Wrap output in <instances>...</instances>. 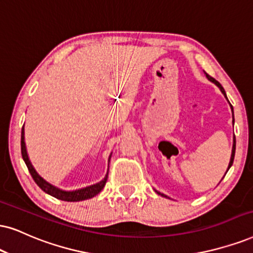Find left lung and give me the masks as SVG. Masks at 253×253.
<instances>
[{"instance_id":"left-lung-1","label":"left lung","mask_w":253,"mask_h":253,"mask_svg":"<svg viewBox=\"0 0 253 253\" xmlns=\"http://www.w3.org/2000/svg\"><path fill=\"white\" fill-rule=\"evenodd\" d=\"M204 73H206V72H204ZM206 76H207L208 81H210V82H211V83H213V84H215V85L217 86V87H218V88L220 89V92H222V93H223V94H224V97L226 98V93H225L224 88H223V86H222V85H220V84H219V83L216 81V79H213V78H211V77H210V76H208V75H207V73H206ZM226 100H228V98H226ZM228 101H229V100H228ZM229 104H230V103H229ZM230 107H231V111H232V118H233V108H232V105H231V104H230ZM232 123H233V120H232ZM235 152H236V137H235V136H233V143H232V152H231V158H230V162H229V166H228V170H229V169H230V167H231V166H232V164H233V159H235ZM228 170H226V172H228ZM226 172H225V174H226ZM155 191H156V193H158L159 195H161V196H162V197H168V196H167V195H165V194L160 193V191H158V190H155ZM168 198H169V197H168Z\"/></svg>"}]
</instances>
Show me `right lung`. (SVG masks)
<instances>
[{
  "instance_id": "1",
  "label": "right lung",
  "mask_w": 253,
  "mask_h": 253,
  "mask_svg": "<svg viewBox=\"0 0 253 253\" xmlns=\"http://www.w3.org/2000/svg\"><path fill=\"white\" fill-rule=\"evenodd\" d=\"M21 150H22V158H23L25 165H27L29 171H30L31 176H33L34 181L36 182L38 187H40L43 191H45L46 194L58 198V200L66 201V202H79V201L88 200V198L94 197L95 195L100 193V191L103 190V188L105 187V184H106L107 176H108V169H107L106 175H105V177L100 182H98V183H94L92 185H88V187L82 188V189L63 190L60 189V188H57L55 185H52L47 181L44 180V178L36 171V169L34 168L33 164H31L30 159H29L27 146H25V141H24V126L23 128H22V133H21ZM111 156H112V153L110 158H108V166H110Z\"/></svg>"
}]
</instances>
